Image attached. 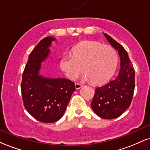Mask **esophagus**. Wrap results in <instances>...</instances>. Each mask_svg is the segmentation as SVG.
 I'll return each instance as SVG.
<instances>
[{
	"label": "esophagus",
	"instance_id": "1",
	"mask_svg": "<svg viewBox=\"0 0 150 150\" xmlns=\"http://www.w3.org/2000/svg\"><path fill=\"white\" fill-rule=\"evenodd\" d=\"M75 88H76L77 89H80L81 87H82V84H80V83H75Z\"/></svg>",
	"mask_w": 150,
	"mask_h": 150
}]
</instances>
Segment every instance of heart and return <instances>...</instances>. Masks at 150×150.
Here are the masks:
<instances>
[{"instance_id": "heart-1", "label": "heart", "mask_w": 150, "mask_h": 150, "mask_svg": "<svg viewBox=\"0 0 150 150\" xmlns=\"http://www.w3.org/2000/svg\"><path fill=\"white\" fill-rule=\"evenodd\" d=\"M73 56H63L60 68L70 80L84 71L94 85H102L111 79L118 64V54L113 47L95 41H82L72 49Z\"/></svg>"}]
</instances>
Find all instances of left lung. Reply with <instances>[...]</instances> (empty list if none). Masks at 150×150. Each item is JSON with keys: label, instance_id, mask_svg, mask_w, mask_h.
<instances>
[{"label": "left lung", "instance_id": "left-lung-1", "mask_svg": "<svg viewBox=\"0 0 150 150\" xmlns=\"http://www.w3.org/2000/svg\"><path fill=\"white\" fill-rule=\"evenodd\" d=\"M104 35L120 56V69L118 77L106 85L97 87L91 103L93 111L101 118L119 117L131 104L135 89V70L123 46L107 34Z\"/></svg>", "mask_w": 150, "mask_h": 150}]
</instances>
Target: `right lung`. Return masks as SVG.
<instances>
[{"label":"right lung","instance_id":"right-lung-1","mask_svg":"<svg viewBox=\"0 0 150 150\" xmlns=\"http://www.w3.org/2000/svg\"><path fill=\"white\" fill-rule=\"evenodd\" d=\"M56 38L47 37L39 42L29 56L22 74L21 92L24 106L35 119L54 123L64 114L75 83L66 78H47L39 75L42 63L49 56Z\"/></svg>","mask_w":150,"mask_h":150}]
</instances>
